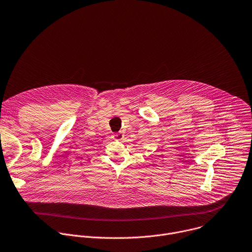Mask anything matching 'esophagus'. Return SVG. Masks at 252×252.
Segmentation results:
<instances>
[{"instance_id": "obj_1", "label": "esophagus", "mask_w": 252, "mask_h": 252, "mask_svg": "<svg viewBox=\"0 0 252 252\" xmlns=\"http://www.w3.org/2000/svg\"><path fill=\"white\" fill-rule=\"evenodd\" d=\"M125 137V134L123 132H117L116 134H114V139L115 140H123Z\"/></svg>"}]
</instances>
